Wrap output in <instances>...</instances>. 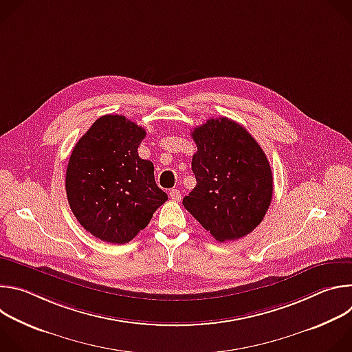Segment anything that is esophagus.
<instances>
[{
  "mask_svg": "<svg viewBox=\"0 0 352 352\" xmlns=\"http://www.w3.org/2000/svg\"><path fill=\"white\" fill-rule=\"evenodd\" d=\"M170 197L174 200V202H179V200H181L179 189H171L170 190Z\"/></svg>",
  "mask_w": 352,
  "mask_h": 352,
  "instance_id": "obj_1",
  "label": "esophagus"
}]
</instances>
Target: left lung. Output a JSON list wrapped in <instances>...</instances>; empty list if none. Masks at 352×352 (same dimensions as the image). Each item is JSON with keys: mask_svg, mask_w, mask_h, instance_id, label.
I'll return each instance as SVG.
<instances>
[{"mask_svg": "<svg viewBox=\"0 0 352 352\" xmlns=\"http://www.w3.org/2000/svg\"><path fill=\"white\" fill-rule=\"evenodd\" d=\"M192 157L196 186L182 205L219 242L252 232L263 220L273 196L269 160L242 125L226 117L196 126Z\"/></svg>", "mask_w": 352, "mask_h": 352, "instance_id": "obj_1", "label": "left lung"}]
</instances>
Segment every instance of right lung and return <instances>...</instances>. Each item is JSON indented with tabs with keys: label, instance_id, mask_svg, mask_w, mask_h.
Returning a JSON list of instances; mask_svg holds the SVG:
<instances>
[{
	"label": "right lung",
	"instance_id": "1",
	"mask_svg": "<svg viewBox=\"0 0 352 352\" xmlns=\"http://www.w3.org/2000/svg\"><path fill=\"white\" fill-rule=\"evenodd\" d=\"M146 131L124 116L100 117L75 144L65 177L69 208L96 238L126 243L168 199L153 163L138 155Z\"/></svg>",
	"mask_w": 352,
	"mask_h": 352
}]
</instances>
